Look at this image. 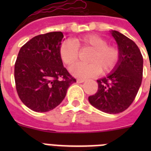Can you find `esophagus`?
Segmentation results:
<instances>
[{
    "instance_id": "1",
    "label": "esophagus",
    "mask_w": 151,
    "mask_h": 151,
    "mask_svg": "<svg viewBox=\"0 0 151 151\" xmlns=\"http://www.w3.org/2000/svg\"><path fill=\"white\" fill-rule=\"evenodd\" d=\"M85 79H82V78H78L77 79V83H82V82H85Z\"/></svg>"
}]
</instances>
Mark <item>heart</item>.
<instances>
[{"instance_id": "1", "label": "heart", "mask_w": 151, "mask_h": 151, "mask_svg": "<svg viewBox=\"0 0 151 151\" xmlns=\"http://www.w3.org/2000/svg\"><path fill=\"white\" fill-rule=\"evenodd\" d=\"M78 48L89 49L87 61L89 63H78L70 67L72 74L81 78L95 76L99 73L112 71L119 59V50L113 45H108L106 39L97 35H86L74 40L64 41L60 47V57L66 65H71L78 57Z\"/></svg>"}]
</instances>
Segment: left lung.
Here are the masks:
<instances>
[{"label": "left lung", "mask_w": 151, "mask_h": 151, "mask_svg": "<svg viewBox=\"0 0 151 151\" xmlns=\"http://www.w3.org/2000/svg\"><path fill=\"white\" fill-rule=\"evenodd\" d=\"M110 32L118 45L119 59L107 76L97 80V91L88 101L101 111L116 114L126 110L137 95L142 82L143 57L132 40L117 31Z\"/></svg>", "instance_id": "1"}]
</instances>
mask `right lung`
I'll return each mask as SVG.
<instances>
[{"instance_id": "add662e5", "label": "right lung", "mask_w": 151, "mask_h": 151, "mask_svg": "<svg viewBox=\"0 0 151 151\" xmlns=\"http://www.w3.org/2000/svg\"><path fill=\"white\" fill-rule=\"evenodd\" d=\"M63 38L61 32L39 35L19 51L14 66L16 88L32 110L45 113L54 109L66 97L68 88L76 82L60 57Z\"/></svg>"}]
</instances>
